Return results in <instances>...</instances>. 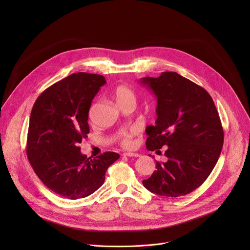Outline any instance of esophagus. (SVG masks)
I'll return each instance as SVG.
<instances>
[{
	"label": "esophagus",
	"mask_w": 250,
	"mask_h": 250,
	"mask_svg": "<svg viewBox=\"0 0 250 250\" xmlns=\"http://www.w3.org/2000/svg\"><path fill=\"white\" fill-rule=\"evenodd\" d=\"M124 155L127 156V157H138L139 156L138 153H134V152H125Z\"/></svg>",
	"instance_id": "1"
}]
</instances>
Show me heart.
<instances>
[{"label":"heart","mask_w":250,"mask_h":250,"mask_svg":"<svg viewBox=\"0 0 250 250\" xmlns=\"http://www.w3.org/2000/svg\"><path fill=\"white\" fill-rule=\"evenodd\" d=\"M113 95L115 97V100L117 102L118 104H121L123 103L128 102V101H132L135 102V94L132 91V89L125 85V84H120L118 85L114 91H113ZM131 137H132V133L131 132H127L125 131L120 135V139L122 145L124 146H130L131 145Z\"/></svg>","instance_id":"heart-1"}]
</instances>
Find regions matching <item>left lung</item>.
Wrapping results in <instances>:
<instances>
[{"label": "left lung", "instance_id": "1", "mask_svg": "<svg viewBox=\"0 0 250 250\" xmlns=\"http://www.w3.org/2000/svg\"><path fill=\"white\" fill-rule=\"evenodd\" d=\"M157 99L155 125H148L146 148L168 146L166 162H156V170L144 186L151 193L179 197L205 181L216 166L224 145V129L209 94L176 72L139 81Z\"/></svg>", "mask_w": 250, "mask_h": 250}]
</instances>
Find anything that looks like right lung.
I'll list each match as a JSON object with an SVG mask.
<instances>
[{"instance_id":"obj_1","label":"right lung","mask_w":250,"mask_h":250,"mask_svg":"<svg viewBox=\"0 0 250 250\" xmlns=\"http://www.w3.org/2000/svg\"><path fill=\"white\" fill-rule=\"evenodd\" d=\"M104 84L102 75L71 74L42 92L32 106L27 158L42 183L61 197L90 196L103 185L106 169L120 158L111 151L88 158L79 147L90 131L91 103Z\"/></svg>"}]
</instances>
